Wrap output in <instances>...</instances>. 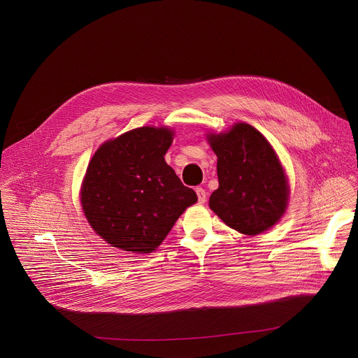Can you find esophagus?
<instances>
[{"label": "esophagus", "instance_id": "esophagus-1", "mask_svg": "<svg viewBox=\"0 0 358 358\" xmlns=\"http://www.w3.org/2000/svg\"><path fill=\"white\" fill-rule=\"evenodd\" d=\"M196 193H197V200H199V203H204L206 201V199H207V193H206V190L203 189V187H196Z\"/></svg>", "mask_w": 358, "mask_h": 358}]
</instances>
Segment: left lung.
<instances>
[{
	"label": "left lung",
	"mask_w": 358,
	"mask_h": 358,
	"mask_svg": "<svg viewBox=\"0 0 358 358\" xmlns=\"http://www.w3.org/2000/svg\"><path fill=\"white\" fill-rule=\"evenodd\" d=\"M217 155L219 189L208 206L231 229L255 236L272 227L288 203V182L269 142L240 122L229 132L208 135Z\"/></svg>",
	"instance_id": "8db88e82"
}]
</instances>
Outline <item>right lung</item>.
<instances>
[{
  "instance_id": "add662e5",
  "label": "right lung",
  "mask_w": 358,
  "mask_h": 358,
  "mask_svg": "<svg viewBox=\"0 0 358 358\" xmlns=\"http://www.w3.org/2000/svg\"><path fill=\"white\" fill-rule=\"evenodd\" d=\"M172 136L168 128L141 127L106 142L92 158L82 206L93 230L113 247L154 251L197 201L165 162Z\"/></svg>"
}]
</instances>
